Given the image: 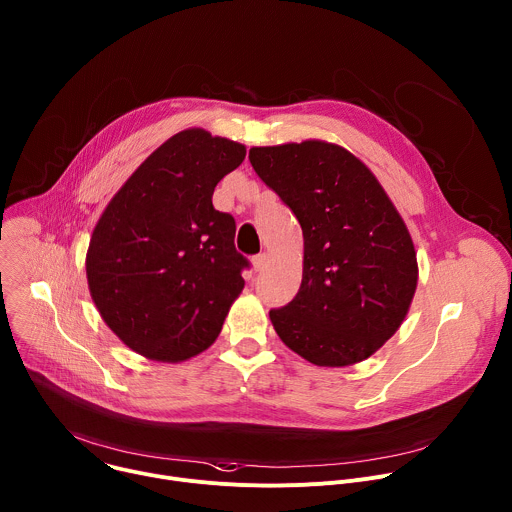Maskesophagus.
I'll return each instance as SVG.
<instances>
[{"label":"esophagus","mask_w":512,"mask_h":512,"mask_svg":"<svg viewBox=\"0 0 512 512\" xmlns=\"http://www.w3.org/2000/svg\"><path fill=\"white\" fill-rule=\"evenodd\" d=\"M251 261H253V269L255 271H263L267 267V263H269V255L267 253H259Z\"/></svg>","instance_id":"obj_1"}]
</instances>
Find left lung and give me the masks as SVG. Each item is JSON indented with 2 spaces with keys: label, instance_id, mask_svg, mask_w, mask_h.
I'll return each instance as SVG.
<instances>
[{
  "label": "left lung",
  "instance_id": "obj_1",
  "mask_svg": "<svg viewBox=\"0 0 512 512\" xmlns=\"http://www.w3.org/2000/svg\"><path fill=\"white\" fill-rule=\"evenodd\" d=\"M259 179L303 231L297 295L271 309L281 342L315 366H352L402 325L418 283L412 237L372 170L323 140L255 146Z\"/></svg>",
  "mask_w": 512,
  "mask_h": 512
}]
</instances>
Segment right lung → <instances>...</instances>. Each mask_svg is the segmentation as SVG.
Segmentation results:
<instances>
[{
  "instance_id": "add662e5",
  "label": "right lung",
  "mask_w": 512,
  "mask_h": 512,
  "mask_svg": "<svg viewBox=\"0 0 512 512\" xmlns=\"http://www.w3.org/2000/svg\"><path fill=\"white\" fill-rule=\"evenodd\" d=\"M243 144L189 128L160 144L122 185L86 253L90 295L136 354L185 362L221 333L245 287L235 219L213 207L217 183Z\"/></svg>"
}]
</instances>
